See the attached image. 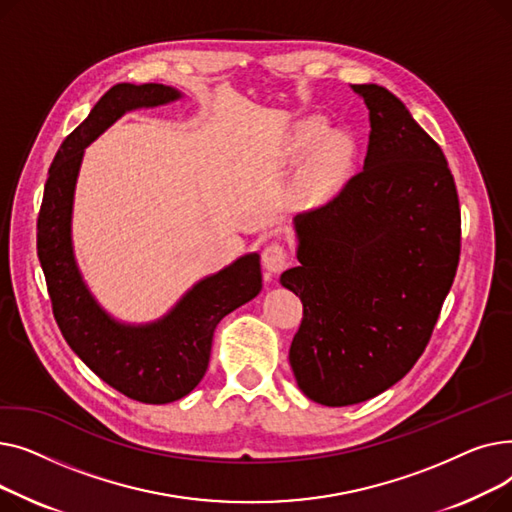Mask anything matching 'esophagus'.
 <instances>
[{
	"instance_id": "obj_1",
	"label": "esophagus",
	"mask_w": 512,
	"mask_h": 512,
	"mask_svg": "<svg viewBox=\"0 0 512 512\" xmlns=\"http://www.w3.org/2000/svg\"><path fill=\"white\" fill-rule=\"evenodd\" d=\"M261 261H263L267 276H276L284 270L286 263H288V251H286L284 245H280V242H272V245H267L263 249Z\"/></svg>"
}]
</instances>
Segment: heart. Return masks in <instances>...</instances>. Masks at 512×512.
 <instances>
[{"instance_id":"1","label":"heart","mask_w":512,"mask_h":512,"mask_svg":"<svg viewBox=\"0 0 512 512\" xmlns=\"http://www.w3.org/2000/svg\"><path fill=\"white\" fill-rule=\"evenodd\" d=\"M321 124L319 122H305L297 130V153L309 149L315 139L319 137ZM353 157V145L342 134H328V137L321 141L309 161V166L299 182V195L303 201L319 203L328 199L340 182L344 180L348 166H351Z\"/></svg>"}]
</instances>
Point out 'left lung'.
Listing matches in <instances>:
<instances>
[{
  "mask_svg": "<svg viewBox=\"0 0 512 512\" xmlns=\"http://www.w3.org/2000/svg\"><path fill=\"white\" fill-rule=\"evenodd\" d=\"M359 174L294 218L299 263L280 276L303 301L290 344L299 388L326 407L382 394L432 338L461 255V209L440 145L380 85Z\"/></svg>",
  "mask_w": 512,
  "mask_h": 512,
  "instance_id": "left-lung-1",
  "label": "left lung"
}]
</instances>
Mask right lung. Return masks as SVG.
<instances>
[{
	"label": "right lung",
	"mask_w": 512,
	"mask_h": 512,
	"mask_svg": "<svg viewBox=\"0 0 512 512\" xmlns=\"http://www.w3.org/2000/svg\"><path fill=\"white\" fill-rule=\"evenodd\" d=\"M178 97L176 89L155 83H120L107 91L53 157L37 220V253L62 336L105 384L147 405L174 402L203 380L215 326L261 290L259 255L249 253L197 282L166 317L126 326L97 305L78 272L70 222L85 147L126 112Z\"/></svg>",
	"instance_id": "obj_1"
}]
</instances>
